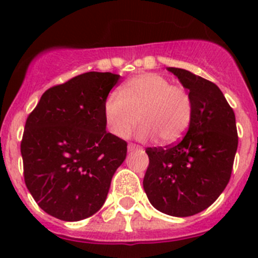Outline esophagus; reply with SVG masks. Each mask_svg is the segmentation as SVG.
Instances as JSON below:
<instances>
[{
    "label": "esophagus",
    "mask_w": 258,
    "mask_h": 258,
    "mask_svg": "<svg viewBox=\"0 0 258 258\" xmlns=\"http://www.w3.org/2000/svg\"><path fill=\"white\" fill-rule=\"evenodd\" d=\"M127 148H128V151H136V150H140V146H137L135 144H128Z\"/></svg>",
    "instance_id": "esophagus-1"
}]
</instances>
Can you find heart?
<instances>
[{
  "label": "heart",
  "mask_w": 258,
  "mask_h": 258,
  "mask_svg": "<svg viewBox=\"0 0 258 258\" xmlns=\"http://www.w3.org/2000/svg\"><path fill=\"white\" fill-rule=\"evenodd\" d=\"M108 130L127 137L140 121V140L158 137L162 144H175L184 136L192 119V100L181 86L158 74H141L112 91L103 106Z\"/></svg>",
  "instance_id": "obj_1"
}]
</instances>
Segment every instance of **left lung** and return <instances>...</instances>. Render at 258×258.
<instances>
[{"label":"left lung","mask_w":258,"mask_h":258,"mask_svg":"<svg viewBox=\"0 0 258 258\" xmlns=\"http://www.w3.org/2000/svg\"><path fill=\"white\" fill-rule=\"evenodd\" d=\"M167 70L188 90L192 119L177 145L146 150L144 188L156 210L187 217L210 207L230 181L238 145L236 117L215 83L187 70Z\"/></svg>","instance_id":"1"}]
</instances>
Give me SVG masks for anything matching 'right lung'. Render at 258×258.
<instances>
[{
    "instance_id": "obj_1",
    "label": "right lung",
    "mask_w": 258,
    "mask_h": 258,
    "mask_svg": "<svg viewBox=\"0 0 258 258\" xmlns=\"http://www.w3.org/2000/svg\"><path fill=\"white\" fill-rule=\"evenodd\" d=\"M119 75L86 72L48 88L21 142L28 191L46 213L80 221L103 206L127 144L106 131L103 106Z\"/></svg>"
}]
</instances>
